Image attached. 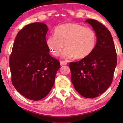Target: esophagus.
<instances>
[{
    "instance_id": "esophagus-1",
    "label": "esophagus",
    "mask_w": 123,
    "mask_h": 123,
    "mask_svg": "<svg viewBox=\"0 0 123 123\" xmlns=\"http://www.w3.org/2000/svg\"><path fill=\"white\" fill-rule=\"evenodd\" d=\"M60 62L61 66H64L67 64V62H66V61H60Z\"/></svg>"
}]
</instances>
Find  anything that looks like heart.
Segmentation results:
<instances>
[{"mask_svg": "<svg viewBox=\"0 0 123 123\" xmlns=\"http://www.w3.org/2000/svg\"><path fill=\"white\" fill-rule=\"evenodd\" d=\"M46 43L55 57L60 55L65 46V49L62 55L63 58L70 59L75 57L83 59L88 57L95 49L97 35L91 28L69 22L55 28L54 35L46 39Z\"/></svg>", "mask_w": 123, "mask_h": 123, "instance_id": "1", "label": "heart"}]
</instances>
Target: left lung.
I'll return each mask as SVG.
<instances>
[{"mask_svg": "<svg viewBox=\"0 0 123 123\" xmlns=\"http://www.w3.org/2000/svg\"><path fill=\"white\" fill-rule=\"evenodd\" d=\"M97 35L95 49L88 57L69 63L71 81L83 97L94 98L105 92L112 83L117 54L111 32L102 24L86 20Z\"/></svg>", "mask_w": 123, "mask_h": 123, "instance_id": "left-lung-1", "label": "left lung"}]
</instances>
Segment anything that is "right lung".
I'll list each match as a JSON object with an SVG mask.
<instances>
[{"instance_id":"add662e5","label":"right lung","mask_w":123,"mask_h":123,"mask_svg":"<svg viewBox=\"0 0 123 123\" xmlns=\"http://www.w3.org/2000/svg\"><path fill=\"white\" fill-rule=\"evenodd\" d=\"M47 30V25L42 22L25 26L17 35L10 56L14 87L22 96L35 101L50 92L60 68L46 45Z\"/></svg>"}]
</instances>
